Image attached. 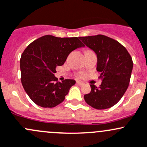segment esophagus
<instances>
[{"label": "esophagus", "mask_w": 147, "mask_h": 147, "mask_svg": "<svg viewBox=\"0 0 147 147\" xmlns=\"http://www.w3.org/2000/svg\"><path fill=\"white\" fill-rule=\"evenodd\" d=\"M77 84H79V85H83V84H84V83H83L82 82H80V81H77Z\"/></svg>", "instance_id": "obj_1"}]
</instances>
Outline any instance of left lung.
I'll return each instance as SVG.
<instances>
[{
  "instance_id": "8db88e82",
  "label": "left lung",
  "mask_w": 147,
  "mask_h": 147,
  "mask_svg": "<svg viewBox=\"0 0 147 147\" xmlns=\"http://www.w3.org/2000/svg\"><path fill=\"white\" fill-rule=\"evenodd\" d=\"M79 38L96 53V70L101 72L100 87L90 84L91 92L84 95V100L94 109H109L120 101L129 86L133 68L132 58L118 41L104 35Z\"/></svg>"
}]
</instances>
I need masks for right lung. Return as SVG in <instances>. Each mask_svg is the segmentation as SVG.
<instances>
[{
	"instance_id": "add662e5",
	"label": "right lung",
	"mask_w": 147,
	"mask_h": 147,
	"mask_svg": "<svg viewBox=\"0 0 147 147\" xmlns=\"http://www.w3.org/2000/svg\"><path fill=\"white\" fill-rule=\"evenodd\" d=\"M78 37L46 35L31 43L20 58L21 82L26 93L36 105L53 108L65 99L75 80L58 82L54 74L72 51L84 47Z\"/></svg>"
}]
</instances>
